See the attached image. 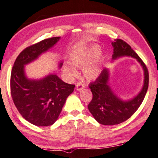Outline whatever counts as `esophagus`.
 <instances>
[{
  "label": "esophagus",
  "mask_w": 158,
  "mask_h": 158,
  "mask_svg": "<svg viewBox=\"0 0 158 158\" xmlns=\"http://www.w3.org/2000/svg\"><path fill=\"white\" fill-rule=\"evenodd\" d=\"M84 84H83V83H81V82H78L77 83V84H76V90L77 91H81L82 90V89L84 88Z\"/></svg>",
  "instance_id": "1"
}]
</instances>
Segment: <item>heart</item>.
<instances>
[{"instance_id": "obj_1", "label": "heart", "mask_w": 158, "mask_h": 158, "mask_svg": "<svg viewBox=\"0 0 158 158\" xmlns=\"http://www.w3.org/2000/svg\"><path fill=\"white\" fill-rule=\"evenodd\" d=\"M101 48L98 45H91L78 50L72 56L71 61L76 67H83V75L87 79H96L100 74L99 60H94L99 56ZM63 73L66 77L72 79L77 75L76 68L70 64H64Z\"/></svg>"}]
</instances>
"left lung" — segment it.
Listing matches in <instances>:
<instances>
[{"label": "left lung", "mask_w": 158, "mask_h": 158, "mask_svg": "<svg viewBox=\"0 0 158 158\" xmlns=\"http://www.w3.org/2000/svg\"><path fill=\"white\" fill-rule=\"evenodd\" d=\"M112 45L114 47L113 59L127 56L136 58L141 64L144 71V83L141 92L128 101L120 100L110 89L108 83V69H103L94 82L89 83L92 99L88 108L95 119L103 125H115L131 117L141 105L149 86V72L147 66L131 47L120 39L115 40Z\"/></svg>", "instance_id": "8db88e82"}]
</instances>
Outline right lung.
I'll use <instances>...</instances> for the list:
<instances>
[{
    "instance_id": "1",
    "label": "right lung",
    "mask_w": 158,
    "mask_h": 158,
    "mask_svg": "<svg viewBox=\"0 0 158 158\" xmlns=\"http://www.w3.org/2000/svg\"><path fill=\"white\" fill-rule=\"evenodd\" d=\"M59 39H46L25 48L11 69L10 89L14 104L25 120L36 126L52 125L58 118L67 97L75 89V85L64 83L56 75L52 74L41 80L25 77V64L37 58Z\"/></svg>"
}]
</instances>
